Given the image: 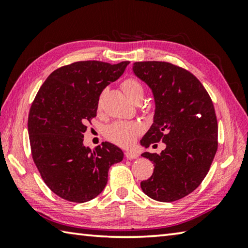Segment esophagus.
<instances>
[{
	"instance_id": "obj_1",
	"label": "esophagus",
	"mask_w": 248,
	"mask_h": 248,
	"mask_svg": "<svg viewBox=\"0 0 248 248\" xmlns=\"http://www.w3.org/2000/svg\"><path fill=\"white\" fill-rule=\"evenodd\" d=\"M124 155L128 159H134V158H138V156H139V154L137 152H133V151H125Z\"/></svg>"
}]
</instances>
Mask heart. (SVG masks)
Segmentation results:
<instances>
[{
	"instance_id": "1",
	"label": "heart",
	"mask_w": 248,
	"mask_h": 248,
	"mask_svg": "<svg viewBox=\"0 0 248 248\" xmlns=\"http://www.w3.org/2000/svg\"><path fill=\"white\" fill-rule=\"evenodd\" d=\"M121 90L133 103L143 97V86L136 78H125L121 83ZM140 131L141 125L138 123H134V121H118V123H114L107 127L105 133H106L108 139L114 142V143L127 146L132 143Z\"/></svg>"
}]
</instances>
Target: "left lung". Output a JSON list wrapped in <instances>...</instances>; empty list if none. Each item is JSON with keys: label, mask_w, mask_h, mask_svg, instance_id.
I'll list each match as a JSON object with an SVG mask.
<instances>
[{"label": "left lung", "mask_w": 248, "mask_h": 248, "mask_svg": "<svg viewBox=\"0 0 248 248\" xmlns=\"http://www.w3.org/2000/svg\"><path fill=\"white\" fill-rule=\"evenodd\" d=\"M132 71L152 91L155 103L153 124L140 143L166 145L159 154L142 153L154 163V171L141 188L161 202L182 199L204 179L217 153L212 100L194 74L169 62H134Z\"/></svg>", "instance_id": "8db88e82"}]
</instances>
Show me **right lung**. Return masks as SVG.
I'll return each instance as SVG.
<instances>
[{
    "mask_svg": "<svg viewBox=\"0 0 248 248\" xmlns=\"http://www.w3.org/2000/svg\"><path fill=\"white\" fill-rule=\"evenodd\" d=\"M129 61L110 64L78 61L59 68L41 85L28 116L31 155L46 185L72 202H86L104 190L109 167L123 161L118 146L83 144L86 123L96 117L105 87L124 74Z\"/></svg>",
    "mask_w": 248,
    "mask_h": 248,
    "instance_id": "add662e5",
    "label": "right lung"
}]
</instances>
